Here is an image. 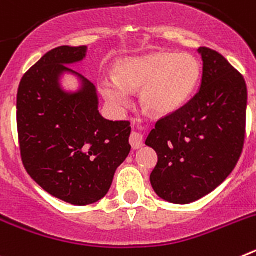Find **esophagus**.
<instances>
[{
  "mask_svg": "<svg viewBox=\"0 0 256 256\" xmlns=\"http://www.w3.org/2000/svg\"><path fill=\"white\" fill-rule=\"evenodd\" d=\"M130 146L133 148V150H138L144 146V137H142L141 133L138 132H132L130 137Z\"/></svg>",
  "mask_w": 256,
  "mask_h": 256,
  "instance_id": "obj_1",
  "label": "esophagus"
}]
</instances>
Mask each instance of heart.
<instances>
[{
  "label": "heart",
  "mask_w": 256,
  "mask_h": 256,
  "mask_svg": "<svg viewBox=\"0 0 256 256\" xmlns=\"http://www.w3.org/2000/svg\"><path fill=\"white\" fill-rule=\"evenodd\" d=\"M200 76V64L192 55L155 52L124 58L116 76H105L101 88L108 102L123 108L130 101V91L144 87L142 105L156 115H168L186 104Z\"/></svg>",
  "instance_id": "obj_1"
}]
</instances>
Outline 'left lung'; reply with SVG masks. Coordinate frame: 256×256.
Segmentation results:
<instances>
[{"instance_id":"left-lung-1","label":"left lung","mask_w":256,"mask_h":256,"mask_svg":"<svg viewBox=\"0 0 256 256\" xmlns=\"http://www.w3.org/2000/svg\"><path fill=\"white\" fill-rule=\"evenodd\" d=\"M198 51L202 58L200 90L158 120L146 140L158 154L151 186L172 204H190L214 191L234 169L245 141V79L219 52Z\"/></svg>"}]
</instances>
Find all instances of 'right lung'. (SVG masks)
<instances>
[{
	"instance_id": "1",
	"label": "right lung",
	"mask_w": 256,
	"mask_h": 256,
	"mask_svg": "<svg viewBox=\"0 0 256 256\" xmlns=\"http://www.w3.org/2000/svg\"><path fill=\"white\" fill-rule=\"evenodd\" d=\"M87 46H61L24 74L18 90L20 154L26 172L50 195L84 206L101 200L130 151V123L108 120L98 112L96 87L66 65L82 61ZM64 74L81 88L60 87Z\"/></svg>"
}]
</instances>
